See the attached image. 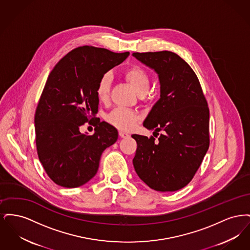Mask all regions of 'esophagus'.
Segmentation results:
<instances>
[{
  "label": "esophagus",
  "mask_w": 250,
  "mask_h": 250,
  "mask_svg": "<svg viewBox=\"0 0 250 250\" xmlns=\"http://www.w3.org/2000/svg\"><path fill=\"white\" fill-rule=\"evenodd\" d=\"M119 136L121 138H128L129 134L126 133V132H124V131H120Z\"/></svg>",
  "instance_id": "34e87169"
}]
</instances>
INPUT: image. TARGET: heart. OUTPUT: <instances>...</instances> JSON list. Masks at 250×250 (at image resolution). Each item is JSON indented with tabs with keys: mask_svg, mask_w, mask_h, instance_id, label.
<instances>
[{
	"mask_svg": "<svg viewBox=\"0 0 250 250\" xmlns=\"http://www.w3.org/2000/svg\"><path fill=\"white\" fill-rule=\"evenodd\" d=\"M125 78L126 82L135 89L138 95H146L149 92L151 85L150 77L148 73L141 66L134 65L129 67L125 72ZM111 81V75L109 73H106L100 78L97 83L96 95L101 102H107L109 98ZM139 119L140 117L136 112L123 107L115 108L107 116V121L121 130H129L134 127Z\"/></svg>",
	"mask_w": 250,
	"mask_h": 250,
	"instance_id": "heart-1",
	"label": "heart"
}]
</instances>
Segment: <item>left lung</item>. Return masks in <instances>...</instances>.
<instances>
[{"mask_svg": "<svg viewBox=\"0 0 250 250\" xmlns=\"http://www.w3.org/2000/svg\"><path fill=\"white\" fill-rule=\"evenodd\" d=\"M132 55L158 75L160 98L143 126L154 130V136L162 131L157 141L132 135L138 144L134 168L152 189L179 190L194 177L209 148L207 101L197 75L176 53L164 50Z\"/></svg>", "mask_w": 250, "mask_h": 250, "instance_id": "1", "label": "left lung"}]
</instances>
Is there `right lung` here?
Instances as JSON below:
<instances>
[{"instance_id":"1","label":"right lung","mask_w":250,"mask_h":250,"mask_svg":"<svg viewBox=\"0 0 250 250\" xmlns=\"http://www.w3.org/2000/svg\"><path fill=\"white\" fill-rule=\"evenodd\" d=\"M129 52L83 46L60 60L48 75L35 116L36 149L48 177L63 188L81 187L97 172L102 153L118 139L117 129L97 121L100 78ZM95 121V133L79 131Z\"/></svg>"}]
</instances>
